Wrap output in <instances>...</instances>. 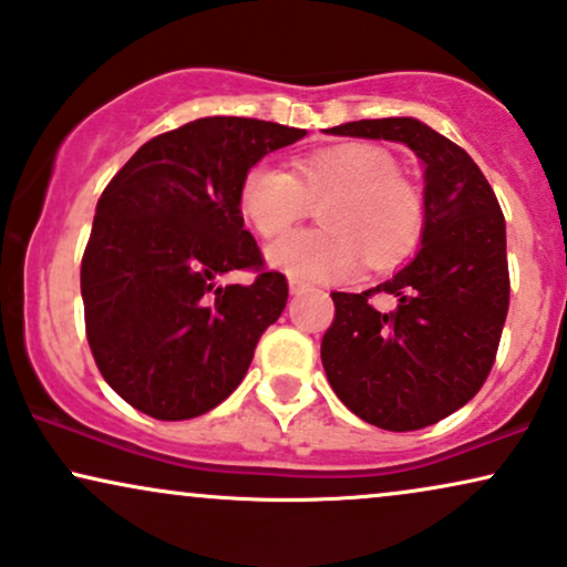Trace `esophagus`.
<instances>
[{"label": "esophagus", "mask_w": 567, "mask_h": 567, "mask_svg": "<svg viewBox=\"0 0 567 567\" xmlns=\"http://www.w3.org/2000/svg\"><path fill=\"white\" fill-rule=\"evenodd\" d=\"M307 286H310V284L299 281V278H289V291H291V295H302Z\"/></svg>", "instance_id": "1"}]
</instances>
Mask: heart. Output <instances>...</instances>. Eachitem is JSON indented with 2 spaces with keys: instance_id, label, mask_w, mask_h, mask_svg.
Here are the masks:
<instances>
[{
  "instance_id": "obj_1",
  "label": "heart",
  "mask_w": 567,
  "mask_h": 567,
  "mask_svg": "<svg viewBox=\"0 0 567 567\" xmlns=\"http://www.w3.org/2000/svg\"><path fill=\"white\" fill-rule=\"evenodd\" d=\"M318 209V230H297L268 247L272 268L302 281H328L402 262L421 239V188L396 173V159L375 144H337L310 152L295 173L255 165L241 181L239 207L262 236H278Z\"/></svg>"
}]
</instances>
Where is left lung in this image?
Returning <instances> with one entry per match:
<instances>
[{"instance_id":"left-lung-1","label":"left lung","mask_w":567,"mask_h":567,"mask_svg":"<svg viewBox=\"0 0 567 567\" xmlns=\"http://www.w3.org/2000/svg\"><path fill=\"white\" fill-rule=\"evenodd\" d=\"M326 134L386 138L423 165L421 249L375 289L333 291L337 318L320 344L328 383L354 415L417 431L484 386L509 305L505 215L471 155L415 117L354 121ZM389 293V313L369 305Z\"/></svg>"}]
</instances>
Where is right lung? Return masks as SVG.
<instances>
[{
	"label": "right lung",
	"mask_w": 567,
	"mask_h": 567,
	"mask_svg": "<svg viewBox=\"0 0 567 567\" xmlns=\"http://www.w3.org/2000/svg\"><path fill=\"white\" fill-rule=\"evenodd\" d=\"M307 136L255 117H199L146 142L96 202L81 262L86 339L104 381L157 421L205 415L247 375L289 286L262 270L239 188L268 152ZM255 267L249 287H220Z\"/></svg>",
	"instance_id": "right-lung-1"
}]
</instances>
